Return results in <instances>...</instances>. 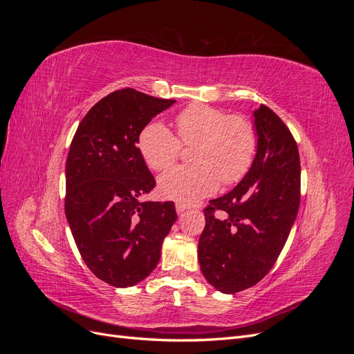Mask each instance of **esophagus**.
I'll return each instance as SVG.
<instances>
[{"label":"esophagus","mask_w":354,"mask_h":354,"mask_svg":"<svg viewBox=\"0 0 354 354\" xmlns=\"http://www.w3.org/2000/svg\"><path fill=\"white\" fill-rule=\"evenodd\" d=\"M187 208H189V207L186 205V203H183V202H177V203H176V211H177V214H183Z\"/></svg>","instance_id":"obj_1"}]
</instances>
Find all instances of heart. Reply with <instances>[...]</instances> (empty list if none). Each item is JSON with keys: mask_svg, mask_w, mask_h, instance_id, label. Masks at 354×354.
Instances as JSON below:
<instances>
[{"mask_svg": "<svg viewBox=\"0 0 354 354\" xmlns=\"http://www.w3.org/2000/svg\"><path fill=\"white\" fill-rule=\"evenodd\" d=\"M177 136L159 121L149 122L138 136V151L153 171H168L181 155V145L193 146L194 165L169 171L159 180L160 195L195 202L230 186L251 169L259 134L246 116L229 115L209 104L194 103L176 115Z\"/></svg>", "mask_w": 354, "mask_h": 354, "instance_id": "obj_1", "label": "heart"}]
</instances>
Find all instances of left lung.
<instances>
[{
  "label": "left lung",
  "instance_id": "obj_1",
  "mask_svg": "<svg viewBox=\"0 0 354 354\" xmlns=\"http://www.w3.org/2000/svg\"><path fill=\"white\" fill-rule=\"evenodd\" d=\"M254 116L259 149L251 169L227 195L203 208L201 270L224 294L248 289L270 272L299 207L301 167L294 136L266 104Z\"/></svg>",
  "mask_w": 354,
  "mask_h": 354
}]
</instances>
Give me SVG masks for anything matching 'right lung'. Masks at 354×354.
<instances>
[{
    "label": "right lung",
    "instance_id": "right-lung-1",
    "mask_svg": "<svg viewBox=\"0 0 354 354\" xmlns=\"http://www.w3.org/2000/svg\"><path fill=\"white\" fill-rule=\"evenodd\" d=\"M176 100L116 90L80 122L66 159L65 212L88 269L116 288L153 272L177 220L174 202H142L156 181L136 146L143 128Z\"/></svg>",
    "mask_w": 354,
    "mask_h": 354
}]
</instances>
